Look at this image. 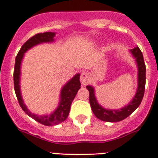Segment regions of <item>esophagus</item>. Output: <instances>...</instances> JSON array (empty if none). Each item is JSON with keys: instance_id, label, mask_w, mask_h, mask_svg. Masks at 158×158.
<instances>
[{"instance_id": "34e87169", "label": "esophagus", "mask_w": 158, "mask_h": 158, "mask_svg": "<svg viewBox=\"0 0 158 158\" xmlns=\"http://www.w3.org/2000/svg\"><path fill=\"white\" fill-rule=\"evenodd\" d=\"M90 75L89 73L84 72L81 75V82L83 85H86L90 82Z\"/></svg>"}]
</instances>
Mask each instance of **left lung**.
Returning a JSON list of instances; mask_svg holds the SVG:
<instances>
[{"mask_svg":"<svg viewBox=\"0 0 158 158\" xmlns=\"http://www.w3.org/2000/svg\"><path fill=\"white\" fill-rule=\"evenodd\" d=\"M130 52L135 59V62L138 65V88L133 100L127 106L118 110L106 109L97 102V100L95 97L94 88L92 86H86V89L89 90V104L93 112L98 119L102 121L118 122L124 120L139 106L141 102L143 99L145 88V72H146L143 55L138 47H134L133 49L130 50Z\"/></svg>","mask_w":158,"mask_h":158,"instance_id":"8db88e82","label":"left lung"}]
</instances>
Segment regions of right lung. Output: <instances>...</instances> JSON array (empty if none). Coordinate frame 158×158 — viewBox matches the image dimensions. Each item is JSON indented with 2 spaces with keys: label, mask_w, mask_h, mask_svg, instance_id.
<instances>
[{
  "label": "right lung",
  "mask_w": 158,
  "mask_h": 158,
  "mask_svg": "<svg viewBox=\"0 0 158 158\" xmlns=\"http://www.w3.org/2000/svg\"><path fill=\"white\" fill-rule=\"evenodd\" d=\"M55 37L54 32H44V33H39L34 35L31 38L28 39L26 42L22 46L21 49L19 51L15 61L14 72H13V81H14V89L17 97L19 104L22 109L25 111L26 114L31 117L34 120L38 121V123L45 126H53L62 123L69 116L70 111L71 105L72 101L75 97L78 89L81 88V82H80V74L74 75L65 86L62 87L60 94V102L58 108L56 109L50 115H38L32 114L25 106L23 98H22L21 91H20L19 81H20V67L21 62L23 60L24 53L34 46L38 45L39 44L52 42Z\"/></svg>",
  "instance_id": "1"
}]
</instances>
